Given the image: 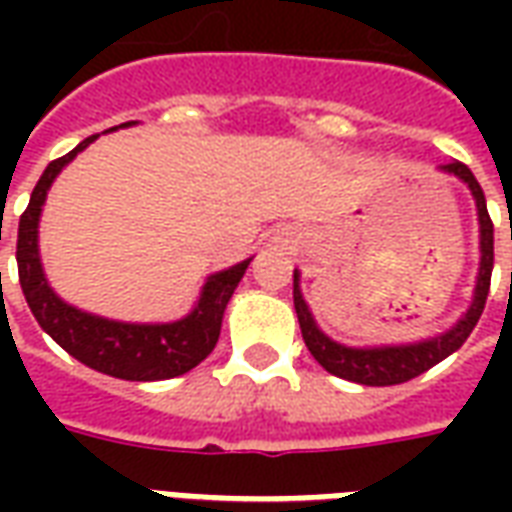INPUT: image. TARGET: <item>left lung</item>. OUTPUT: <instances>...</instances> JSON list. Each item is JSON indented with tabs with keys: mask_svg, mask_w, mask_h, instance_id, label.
<instances>
[{
	"mask_svg": "<svg viewBox=\"0 0 512 512\" xmlns=\"http://www.w3.org/2000/svg\"><path fill=\"white\" fill-rule=\"evenodd\" d=\"M439 172L458 178L469 189L477 208V230H480V266H477V277H474L472 301L458 321L452 323L450 329L433 334V337H422L414 343H384V345H345L340 340H332L323 332L315 315H312L310 304L301 293V271H293V304H296V315H299L301 337L304 345L310 348L315 362L345 381L365 386H392L411 381V378L422 376L425 370L439 365L441 359L455 354L466 337L483 315L485 299H488V288H491V271H494V224L485 208V194L480 183L472 175V169L461 164V161H450L439 167Z\"/></svg>",
	"mask_w": 512,
	"mask_h": 512,
	"instance_id": "left-lung-1",
	"label": "left lung"
}]
</instances>
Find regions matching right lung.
<instances>
[{"mask_svg":"<svg viewBox=\"0 0 512 512\" xmlns=\"http://www.w3.org/2000/svg\"><path fill=\"white\" fill-rule=\"evenodd\" d=\"M128 126H136V120L109 128V131ZM95 139L98 136H87L68 156L51 161L29 197L27 211L18 222L16 249L18 279H21L24 299H27L35 321L40 323V329L60 348H65L73 359H79L82 365L93 367L98 373L123 378V381H164V378L183 376L191 367L200 365L219 343L224 310L233 299L235 288L246 274L252 257H246L230 268H222L205 279L194 307L178 321H115V318L79 310L60 299L57 290L49 285L43 260H40V213L49 197L51 183L84 147L93 145Z\"/></svg>","mask_w":512,"mask_h":512,"instance_id":"right-lung-1","label":"right lung"}]
</instances>
